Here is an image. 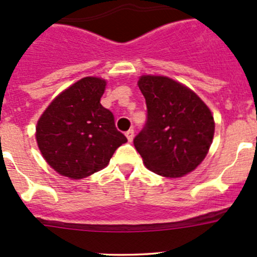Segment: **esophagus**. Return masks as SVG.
Returning <instances> with one entry per match:
<instances>
[{
	"mask_svg": "<svg viewBox=\"0 0 257 257\" xmlns=\"http://www.w3.org/2000/svg\"><path fill=\"white\" fill-rule=\"evenodd\" d=\"M125 137H126V139H128L129 142L133 141V138H134V131H133V129H129V131L125 133Z\"/></svg>",
	"mask_w": 257,
	"mask_h": 257,
	"instance_id": "34e87169",
	"label": "esophagus"
}]
</instances>
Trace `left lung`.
<instances>
[{
    "label": "left lung",
    "mask_w": 257,
    "mask_h": 257,
    "mask_svg": "<svg viewBox=\"0 0 257 257\" xmlns=\"http://www.w3.org/2000/svg\"><path fill=\"white\" fill-rule=\"evenodd\" d=\"M138 87L148 120L134 147L145 167L165 178H181L195 170L214 139L210 108L193 89L169 77L143 74Z\"/></svg>",
    "instance_id": "obj_1"
}]
</instances>
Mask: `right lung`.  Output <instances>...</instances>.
Returning <instances> with one entry per match:
<instances>
[{
  "label": "right lung",
  "instance_id": "obj_1",
  "mask_svg": "<svg viewBox=\"0 0 257 257\" xmlns=\"http://www.w3.org/2000/svg\"><path fill=\"white\" fill-rule=\"evenodd\" d=\"M107 80L84 77L59 93L36 125V141L54 172L74 180L109 164L126 138L116 131L112 112L100 104Z\"/></svg>",
  "mask_w": 257,
  "mask_h": 257
}]
</instances>
